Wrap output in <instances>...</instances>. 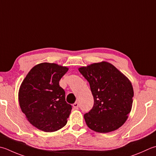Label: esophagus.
<instances>
[{
  "label": "esophagus",
  "mask_w": 156,
  "mask_h": 156,
  "mask_svg": "<svg viewBox=\"0 0 156 156\" xmlns=\"http://www.w3.org/2000/svg\"><path fill=\"white\" fill-rule=\"evenodd\" d=\"M78 102H75L74 104H73V107H74V109H78Z\"/></svg>",
  "instance_id": "1"
}]
</instances>
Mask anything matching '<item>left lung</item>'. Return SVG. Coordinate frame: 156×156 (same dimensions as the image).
I'll list each match as a JSON object with an SVG mask.
<instances>
[{
    "label": "left lung",
    "mask_w": 156,
    "mask_h": 156,
    "mask_svg": "<svg viewBox=\"0 0 156 156\" xmlns=\"http://www.w3.org/2000/svg\"><path fill=\"white\" fill-rule=\"evenodd\" d=\"M89 82L94 98L93 108L84 115L88 128L106 133L122 126L133 105L130 81L112 64L106 62L78 69Z\"/></svg>",
    "instance_id": "1"
}]
</instances>
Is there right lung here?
Returning <instances> with one entry per match:
<instances>
[{"label":"right lung","mask_w":156,"mask_h":156,"mask_svg":"<svg viewBox=\"0 0 156 156\" xmlns=\"http://www.w3.org/2000/svg\"><path fill=\"white\" fill-rule=\"evenodd\" d=\"M68 71L67 67L42 63L32 68L21 83V109L38 129L55 132L67 124L72 108L66 101V93L59 82Z\"/></svg>","instance_id":"obj_1"}]
</instances>
